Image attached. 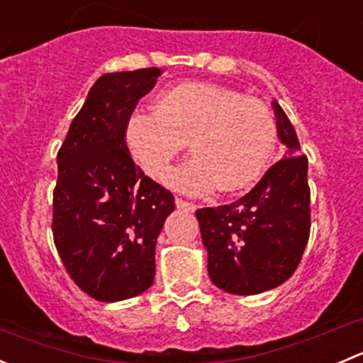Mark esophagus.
<instances>
[{"instance_id":"obj_1","label":"esophagus","mask_w":363,"mask_h":363,"mask_svg":"<svg viewBox=\"0 0 363 363\" xmlns=\"http://www.w3.org/2000/svg\"><path fill=\"white\" fill-rule=\"evenodd\" d=\"M175 205H177L179 208H184V211H188V212H193L196 208V205L193 203V202H188V200H184V199H175Z\"/></svg>"}]
</instances>
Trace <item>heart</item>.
Here are the masks:
<instances>
[{
    "mask_svg": "<svg viewBox=\"0 0 363 363\" xmlns=\"http://www.w3.org/2000/svg\"><path fill=\"white\" fill-rule=\"evenodd\" d=\"M124 133L133 158L156 179L189 142L195 158L164 181L191 195L251 188L269 170L277 149L276 119L263 101L208 82L163 91L155 111L135 108L128 116Z\"/></svg>",
    "mask_w": 363,
    "mask_h": 363,
    "instance_id": "1",
    "label": "heart"
}]
</instances>
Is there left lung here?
<instances>
[{
	"mask_svg": "<svg viewBox=\"0 0 363 363\" xmlns=\"http://www.w3.org/2000/svg\"><path fill=\"white\" fill-rule=\"evenodd\" d=\"M277 135L288 147L242 199L196 211L208 252V276L223 291L256 295L290 279L311 233L307 156L294 124L274 104Z\"/></svg>",
	"mask_w": 363,
	"mask_h": 363,
	"instance_id": "left-lung-1",
	"label": "left lung"
}]
</instances>
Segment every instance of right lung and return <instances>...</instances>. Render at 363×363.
<instances>
[{
	"instance_id": "obj_1",
	"label": "right lung",
	"mask_w": 363,
	"mask_h": 363,
	"mask_svg": "<svg viewBox=\"0 0 363 363\" xmlns=\"http://www.w3.org/2000/svg\"><path fill=\"white\" fill-rule=\"evenodd\" d=\"M161 73L101 75L57 151L54 244L73 283L100 302L131 298L155 283L156 240L175 207L174 195L135 164L124 133Z\"/></svg>"
}]
</instances>
